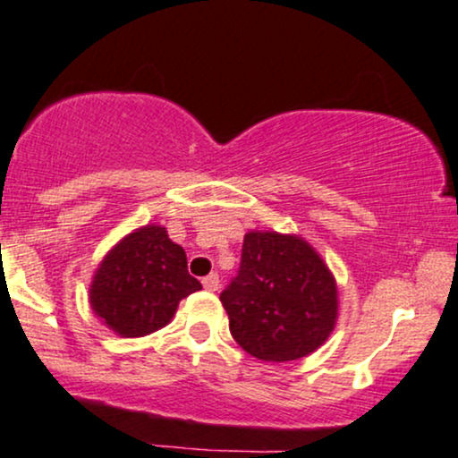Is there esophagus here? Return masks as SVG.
Segmentation results:
<instances>
[{
    "label": "esophagus",
    "instance_id": "1",
    "mask_svg": "<svg viewBox=\"0 0 458 458\" xmlns=\"http://www.w3.org/2000/svg\"><path fill=\"white\" fill-rule=\"evenodd\" d=\"M201 283H203V287L208 289V292H218V284H220V281H218V274H216V272L209 274V276L203 278Z\"/></svg>",
    "mask_w": 458,
    "mask_h": 458
}]
</instances>
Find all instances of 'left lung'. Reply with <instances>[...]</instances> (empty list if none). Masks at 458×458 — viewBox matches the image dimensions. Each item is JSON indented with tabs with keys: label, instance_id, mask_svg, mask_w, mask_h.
I'll list each match as a JSON object with an SVG mask.
<instances>
[{
	"label": "left lung",
	"instance_id": "1",
	"mask_svg": "<svg viewBox=\"0 0 458 458\" xmlns=\"http://www.w3.org/2000/svg\"><path fill=\"white\" fill-rule=\"evenodd\" d=\"M235 343L263 362L309 356L335 330L336 283L295 235L252 231L238 274L220 293Z\"/></svg>",
	"mask_w": 458,
	"mask_h": 458
}]
</instances>
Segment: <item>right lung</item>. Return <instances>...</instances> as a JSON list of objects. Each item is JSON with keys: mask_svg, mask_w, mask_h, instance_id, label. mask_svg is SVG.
<instances>
[{"mask_svg": "<svg viewBox=\"0 0 458 458\" xmlns=\"http://www.w3.org/2000/svg\"><path fill=\"white\" fill-rule=\"evenodd\" d=\"M201 289L188 274L186 252L165 227L148 225L123 238L96 272L94 313L122 336H145L166 326L182 298Z\"/></svg>", "mask_w": 458, "mask_h": 458, "instance_id": "obj_1", "label": "right lung"}]
</instances>
